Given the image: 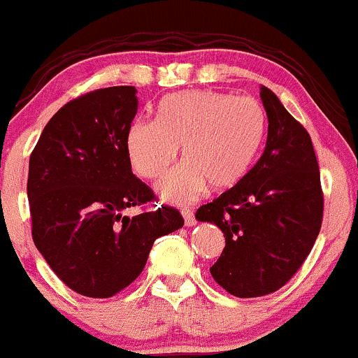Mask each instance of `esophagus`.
Instances as JSON below:
<instances>
[{
  "label": "esophagus",
  "mask_w": 358,
  "mask_h": 358,
  "mask_svg": "<svg viewBox=\"0 0 358 358\" xmlns=\"http://www.w3.org/2000/svg\"><path fill=\"white\" fill-rule=\"evenodd\" d=\"M182 215H183V221H185V226L192 227V226H195V224H197V219H195L194 212H192V210H182Z\"/></svg>",
  "instance_id": "34e87169"
}]
</instances>
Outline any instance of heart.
Returning a JSON list of instances; mask_svg holds the SVG:
<instances>
[{
	"mask_svg": "<svg viewBox=\"0 0 358 358\" xmlns=\"http://www.w3.org/2000/svg\"><path fill=\"white\" fill-rule=\"evenodd\" d=\"M265 131V110L253 98L194 90L164 98L156 120L132 122L125 151L137 175L158 178L182 146L185 163L163 176L156 192L166 202L187 206L209 185L215 192L236 187L257 158Z\"/></svg>",
	"mask_w": 358,
	"mask_h": 358,
	"instance_id": "obj_1",
	"label": "heart"
}]
</instances>
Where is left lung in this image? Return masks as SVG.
<instances>
[{
    "instance_id": "left-lung-1",
    "label": "left lung",
    "mask_w": 358,
    "mask_h": 358,
    "mask_svg": "<svg viewBox=\"0 0 358 358\" xmlns=\"http://www.w3.org/2000/svg\"><path fill=\"white\" fill-rule=\"evenodd\" d=\"M268 117L265 151L236 187L197 210L226 238L214 280L236 297H260L285 285L308 258L323 221L320 166L308 131L262 86Z\"/></svg>"
}]
</instances>
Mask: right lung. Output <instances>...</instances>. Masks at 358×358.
I'll return each instance as SVG.
<instances>
[{"label": "right lung", "mask_w": 358, "mask_h": 358, "mask_svg": "<svg viewBox=\"0 0 358 358\" xmlns=\"http://www.w3.org/2000/svg\"><path fill=\"white\" fill-rule=\"evenodd\" d=\"M137 105L134 86L86 93L49 120L30 155L34 243L54 273L86 297L105 299L132 284L152 243L183 226L173 207L125 215L155 199L125 151Z\"/></svg>", "instance_id": "1"}]
</instances>
